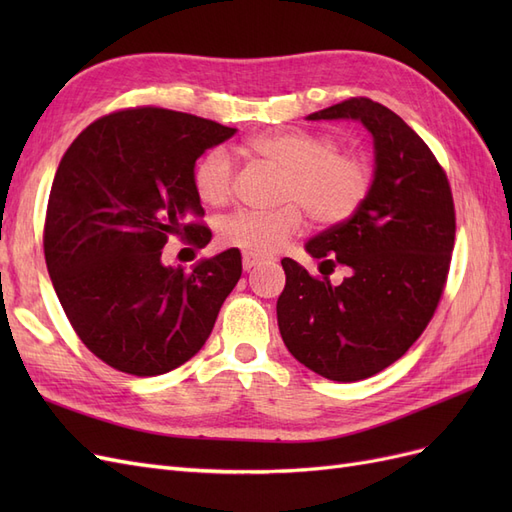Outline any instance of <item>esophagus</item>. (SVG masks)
Here are the masks:
<instances>
[{
    "label": "esophagus",
    "instance_id": "esophagus-1",
    "mask_svg": "<svg viewBox=\"0 0 512 512\" xmlns=\"http://www.w3.org/2000/svg\"><path fill=\"white\" fill-rule=\"evenodd\" d=\"M262 258L254 256V254H243V269L245 271H252L256 265H260Z\"/></svg>",
    "mask_w": 512,
    "mask_h": 512
}]
</instances>
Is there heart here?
Listing matches in <instances>:
<instances>
[{
	"instance_id": "1",
	"label": "heart",
	"mask_w": 512,
	"mask_h": 512,
	"mask_svg": "<svg viewBox=\"0 0 512 512\" xmlns=\"http://www.w3.org/2000/svg\"><path fill=\"white\" fill-rule=\"evenodd\" d=\"M247 151L282 170L277 200L271 211H235L218 224L224 247L267 256L280 250L305 226V214L316 226H339L354 218L374 185V166L359 153L339 151L333 136L309 130L256 134ZM196 196L209 207H222L232 198L237 166L224 147L209 149L194 166Z\"/></svg>"
}]
</instances>
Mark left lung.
<instances>
[{
	"label": "left lung",
	"instance_id": "obj_1",
	"mask_svg": "<svg viewBox=\"0 0 512 512\" xmlns=\"http://www.w3.org/2000/svg\"><path fill=\"white\" fill-rule=\"evenodd\" d=\"M307 119H359L374 136L376 173L359 213L305 245L331 271L348 267V277L333 286L284 258L277 324L299 363L356 382L401 359L436 314L455 247L453 192L423 138L391 108L350 98Z\"/></svg>",
	"mask_w": 512,
	"mask_h": 512
}]
</instances>
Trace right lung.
<instances>
[{"label":"right lung","mask_w":512,"mask_h":512,"mask_svg":"<svg viewBox=\"0 0 512 512\" xmlns=\"http://www.w3.org/2000/svg\"><path fill=\"white\" fill-rule=\"evenodd\" d=\"M235 132L160 106L121 108L89 123L59 162L46 269L81 342L123 374L160 376L190 361L239 282L235 247L192 271L162 265L170 237L194 250L211 241L194 164Z\"/></svg>","instance_id":"obj_1"}]
</instances>
